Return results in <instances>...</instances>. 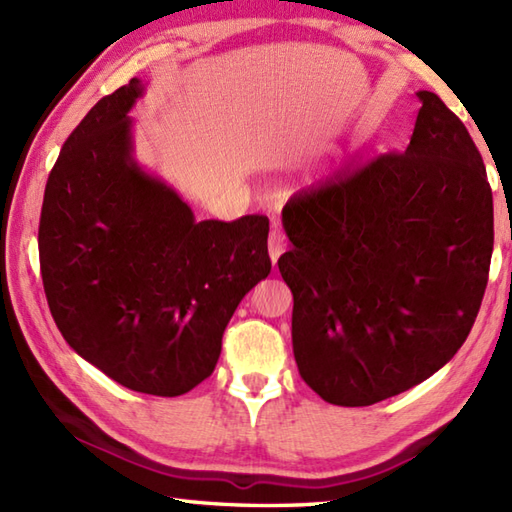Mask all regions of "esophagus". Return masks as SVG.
I'll return each instance as SVG.
<instances>
[{
    "mask_svg": "<svg viewBox=\"0 0 512 512\" xmlns=\"http://www.w3.org/2000/svg\"><path fill=\"white\" fill-rule=\"evenodd\" d=\"M288 250V244H286V237L281 231H277V228H273L270 231V237H268V255H270V262L277 264L279 257L284 255Z\"/></svg>",
    "mask_w": 512,
    "mask_h": 512,
    "instance_id": "esophagus-1",
    "label": "esophagus"
}]
</instances>
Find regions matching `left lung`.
Returning <instances> with one entry per match:
<instances>
[{
  "label": "left lung",
  "mask_w": 512,
  "mask_h": 512,
  "mask_svg": "<svg viewBox=\"0 0 512 512\" xmlns=\"http://www.w3.org/2000/svg\"><path fill=\"white\" fill-rule=\"evenodd\" d=\"M416 96L402 154L343 169L281 213L292 352L306 385L332 405H374L436 374L469 336L486 290V167L440 96Z\"/></svg>",
  "instance_id": "1"
}]
</instances>
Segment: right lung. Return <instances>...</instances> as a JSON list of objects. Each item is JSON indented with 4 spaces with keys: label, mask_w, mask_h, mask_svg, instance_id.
<instances>
[{
    "label": "right lung",
    "mask_w": 512,
    "mask_h": 512,
    "mask_svg": "<svg viewBox=\"0 0 512 512\" xmlns=\"http://www.w3.org/2000/svg\"><path fill=\"white\" fill-rule=\"evenodd\" d=\"M145 83L96 103L48 176L39 262L52 319L118 385L182 396L209 378L239 301L270 273L268 217L198 222L134 158Z\"/></svg>",
    "instance_id": "right-lung-1"
}]
</instances>
